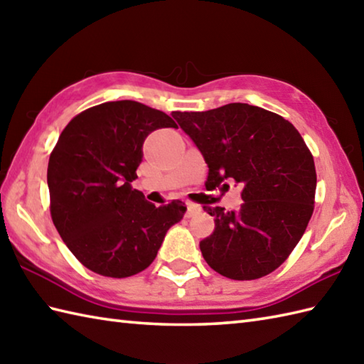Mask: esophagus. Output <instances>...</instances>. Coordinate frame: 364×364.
<instances>
[{"label":"esophagus","mask_w":364,"mask_h":364,"mask_svg":"<svg viewBox=\"0 0 364 364\" xmlns=\"http://www.w3.org/2000/svg\"><path fill=\"white\" fill-rule=\"evenodd\" d=\"M186 205H188V213H186L188 218H192V215H196V214L200 211V206H198V205H196V203L188 202Z\"/></svg>","instance_id":"1"}]
</instances>
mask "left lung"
<instances>
[{
	"instance_id": "8db88e82",
	"label": "left lung",
	"mask_w": 364,
	"mask_h": 364,
	"mask_svg": "<svg viewBox=\"0 0 364 364\" xmlns=\"http://www.w3.org/2000/svg\"><path fill=\"white\" fill-rule=\"evenodd\" d=\"M172 115L208 164L206 184L242 188L239 211L203 206L215 225L200 242L205 261L231 280L274 272L314 210V161L300 133L282 115L247 103Z\"/></svg>"
}]
</instances>
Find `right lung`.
I'll return each mask as SVG.
<instances>
[{
    "label": "right lung",
    "instance_id": "1",
    "mask_svg": "<svg viewBox=\"0 0 364 364\" xmlns=\"http://www.w3.org/2000/svg\"><path fill=\"white\" fill-rule=\"evenodd\" d=\"M166 112L122 100L89 107L68 123L50 154L51 219L65 245L92 272L125 278L156 258L186 205L154 206L133 189L151 131L175 128Z\"/></svg>",
    "mask_w": 364,
    "mask_h": 364
}]
</instances>
